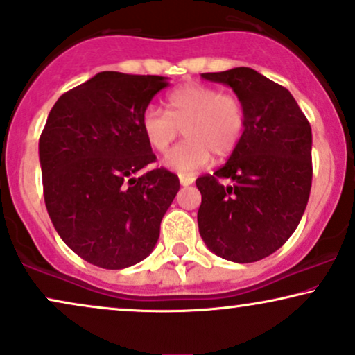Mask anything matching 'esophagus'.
<instances>
[{
    "instance_id": "obj_1",
    "label": "esophagus",
    "mask_w": 355,
    "mask_h": 355,
    "mask_svg": "<svg viewBox=\"0 0 355 355\" xmlns=\"http://www.w3.org/2000/svg\"><path fill=\"white\" fill-rule=\"evenodd\" d=\"M179 182H181L182 187L191 186L192 182H194V178H192V176H179Z\"/></svg>"
}]
</instances>
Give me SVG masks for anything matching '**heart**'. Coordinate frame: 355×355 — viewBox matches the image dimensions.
<instances>
[{
    "instance_id": "b5f03b06",
    "label": "heart",
    "mask_w": 355,
    "mask_h": 355,
    "mask_svg": "<svg viewBox=\"0 0 355 355\" xmlns=\"http://www.w3.org/2000/svg\"><path fill=\"white\" fill-rule=\"evenodd\" d=\"M168 112L150 105L143 112L141 128L153 150L164 153L184 128L186 141L164 156L163 164L187 176L216 157H225L237 148L245 128V108L234 94L216 87L186 84L168 95Z\"/></svg>"
}]
</instances>
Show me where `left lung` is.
I'll return each mask as SVG.
<instances>
[{"instance_id":"obj_1","label":"left lung","mask_w":355,"mask_h":355,"mask_svg":"<svg viewBox=\"0 0 355 355\" xmlns=\"http://www.w3.org/2000/svg\"><path fill=\"white\" fill-rule=\"evenodd\" d=\"M200 77L235 92L245 128L229 161L196 181L199 234L217 257L252 263L277 252L303 217L313 181L311 126L290 92L250 67Z\"/></svg>"}]
</instances>
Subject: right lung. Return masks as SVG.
Masks as SVG:
<instances>
[{"label":"right lung","mask_w":355,"mask_h":355,"mask_svg":"<svg viewBox=\"0 0 355 355\" xmlns=\"http://www.w3.org/2000/svg\"><path fill=\"white\" fill-rule=\"evenodd\" d=\"M166 77L100 72L60 95L39 138L44 200L57 234L89 263L121 270L146 258L179 191L156 156L143 112Z\"/></svg>","instance_id":"right-lung-1"}]
</instances>
